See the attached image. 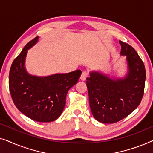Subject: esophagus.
Instances as JSON below:
<instances>
[{
	"label": "esophagus",
	"mask_w": 153,
	"mask_h": 153,
	"mask_svg": "<svg viewBox=\"0 0 153 153\" xmlns=\"http://www.w3.org/2000/svg\"><path fill=\"white\" fill-rule=\"evenodd\" d=\"M88 72H86V71H83V72H82V74H81V76H80L81 80L85 81L88 77Z\"/></svg>",
	"instance_id": "1"
}]
</instances>
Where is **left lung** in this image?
I'll list each match as a JSON object with an SVG mask.
<instances>
[{
  "label": "left lung",
  "instance_id": "8db88e82",
  "mask_svg": "<svg viewBox=\"0 0 153 153\" xmlns=\"http://www.w3.org/2000/svg\"><path fill=\"white\" fill-rule=\"evenodd\" d=\"M120 56L125 57V71L114 76L91 71L86 79L92 114L102 123H114L125 118L140 104L143 95L146 69L137 51L128 44L119 41Z\"/></svg>",
  "mask_w": 153,
  "mask_h": 153
}]
</instances>
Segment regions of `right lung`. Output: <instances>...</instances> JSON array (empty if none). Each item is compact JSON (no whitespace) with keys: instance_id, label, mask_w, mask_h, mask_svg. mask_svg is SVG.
<instances>
[{"instance_id":"add662e5","label":"right lung","mask_w":153,"mask_h":153,"mask_svg":"<svg viewBox=\"0 0 153 153\" xmlns=\"http://www.w3.org/2000/svg\"><path fill=\"white\" fill-rule=\"evenodd\" d=\"M39 37L27 44L12 62L9 88L14 104L25 116L40 123L56 120L63 111L68 92L78 82L80 70L39 76L28 72L25 63L28 49Z\"/></svg>"}]
</instances>
